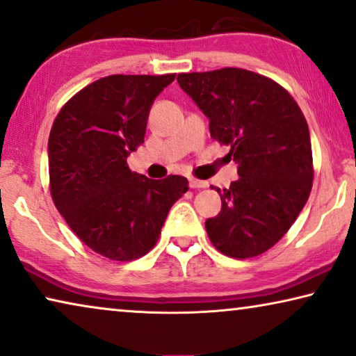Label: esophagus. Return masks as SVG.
Segmentation results:
<instances>
[{
    "label": "esophagus",
    "instance_id": "esophagus-1",
    "mask_svg": "<svg viewBox=\"0 0 356 356\" xmlns=\"http://www.w3.org/2000/svg\"><path fill=\"white\" fill-rule=\"evenodd\" d=\"M188 184H190V188H204L207 187V182H203V180H198L195 177H188Z\"/></svg>",
    "mask_w": 356,
    "mask_h": 356
}]
</instances>
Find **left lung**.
I'll list each match as a JSON object with an SVG mask.
<instances>
[{
    "instance_id": "8db88e82",
    "label": "left lung",
    "mask_w": 356,
    "mask_h": 356,
    "mask_svg": "<svg viewBox=\"0 0 356 356\" xmlns=\"http://www.w3.org/2000/svg\"><path fill=\"white\" fill-rule=\"evenodd\" d=\"M177 82L238 164L240 177L214 188L222 207L204 222L208 237L230 258L258 257L284 237L312 192L307 119L287 90L247 69L179 74Z\"/></svg>"
}]
</instances>
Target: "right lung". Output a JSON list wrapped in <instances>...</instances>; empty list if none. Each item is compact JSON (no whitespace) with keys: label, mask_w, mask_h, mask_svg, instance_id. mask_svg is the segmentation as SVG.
I'll return each mask as SVG.
<instances>
[{"label":"right lung","mask_w":356,"mask_h":356,"mask_svg":"<svg viewBox=\"0 0 356 356\" xmlns=\"http://www.w3.org/2000/svg\"><path fill=\"white\" fill-rule=\"evenodd\" d=\"M176 74H114L87 85L54 119L49 192L72 232L93 252L132 261L156 245L169 209L188 190L182 176L153 180L127 156L143 143L149 108Z\"/></svg>","instance_id":"1"}]
</instances>
